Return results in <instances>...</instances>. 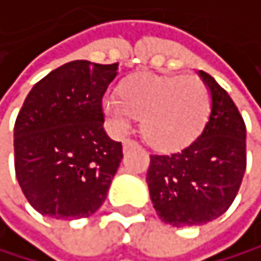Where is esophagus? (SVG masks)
I'll list each match as a JSON object with an SVG mask.
<instances>
[{
	"label": "esophagus",
	"instance_id": "34e87169",
	"mask_svg": "<svg viewBox=\"0 0 261 261\" xmlns=\"http://www.w3.org/2000/svg\"><path fill=\"white\" fill-rule=\"evenodd\" d=\"M138 143L133 141V139H125L123 141V150H128V149H132V147H136Z\"/></svg>",
	"mask_w": 261,
	"mask_h": 261
}]
</instances>
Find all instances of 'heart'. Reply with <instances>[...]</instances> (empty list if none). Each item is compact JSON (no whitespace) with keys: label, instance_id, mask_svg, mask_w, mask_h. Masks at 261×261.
<instances>
[{"label":"heart","instance_id":"b5f03b06","mask_svg":"<svg viewBox=\"0 0 261 261\" xmlns=\"http://www.w3.org/2000/svg\"><path fill=\"white\" fill-rule=\"evenodd\" d=\"M118 94L102 99L112 133H128L135 117H141L144 139L160 150L189 144L204 128L210 112L208 88L196 76L143 73L125 80Z\"/></svg>","mask_w":261,"mask_h":261}]
</instances>
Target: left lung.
<instances>
[{
  "mask_svg": "<svg viewBox=\"0 0 261 261\" xmlns=\"http://www.w3.org/2000/svg\"><path fill=\"white\" fill-rule=\"evenodd\" d=\"M210 93V114L200 135L179 152L150 155L147 186L160 220L199 226L221 217L246 173V123L229 94L199 70Z\"/></svg>",
  "mask_w": 261,
  "mask_h": 261,
  "instance_id": "left-lung-1",
  "label": "left lung"
}]
</instances>
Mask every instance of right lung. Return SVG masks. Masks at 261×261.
Listing matches in <instances>:
<instances>
[{
    "instance_id": "right-lung-1",
    "label": "right lung",
    "mask_w": 261,
    "mask_h": 261,
    "mask_svg": "<svg viewBox=\"0 0 261 261\" xmlns=\"http://www.w3.org/2000/svg\"><path fill=\"white\" fill-rule=\"evenodd\" d=\"M118 64L72 61L36 83L14 125L23 196L44 217L78 220L104 204L123 159L104 129L102 97Z\"/></svg>"
}]
</instances>
